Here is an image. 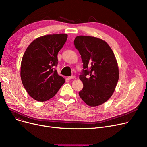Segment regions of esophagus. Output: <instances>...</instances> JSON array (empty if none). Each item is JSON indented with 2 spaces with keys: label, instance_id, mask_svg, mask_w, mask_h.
I'll list each match as a JSON object with an SVG mask.
<instances>
[{
  "label": "esophagus",
  "instance_id": "34e87169",
  "mask_svg": "<svg viewBox=\"0 0 147 147\" xmlns=\"http://www.w3.org/2000/svg\"><path fill=\"white\" fill-rule=\"evenodd\" d=\"M76 78V76H69V77H68V79H74Z\"/></svg>",
  "mask_w": 147,
  "mask_h": 147
}]
</instances>
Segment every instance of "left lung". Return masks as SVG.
I'll use <instances>...</instances> for the list:
<instances>
[{
	"mask_svg": "<svg viewBox=\"0 0 147 147\" xmlns=\"http://www.w3.org/2000/svg\"><path fill=\"white\" fill-rule=\"evenodd\" d=\"M74 44L83 63L79 76L83 88L79 95L90 107L101 105L112 96L119 80L114 54L107 42L95 37L77 36Z\"/></svg>",
	"mask_w": 147,
	"mask_h": 147,
	"instance_id": "8db88e82",
	"label": "left lung"
}]
</instances>
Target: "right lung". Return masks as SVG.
Listing matches in <instances>:
<instances>
[{
  "mask_svg": "<svg viewBox=\"0 0 147 147\" xmlns=\"http://www.w3.org/2000/svg\"><path fill=\"white\" fill-rule=\"evenodd\" d=\"M67 39V34L43 36L31 43L22 57L21 79L29 95L43 102L52 98L65 83L58 74V53Z\"/></svg>",
  "mask_w": 147,
  "mask_h": 147,
  "instance_id": "right-lung-1",
  "label": "right lung"
}]
</instances>
